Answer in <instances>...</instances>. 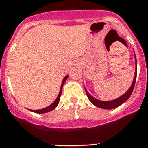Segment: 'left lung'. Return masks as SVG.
Returning <instances> with one entry per match:
<instances>
[{"instance_id":"obj_1","label":"left lung","mask_w":148,"mask_h":148,"mask_svg":"<svg viewBox=\"0 0 148 148\" xmlns=\"http://www.w3.org/2000/svg\"><path fill=\"white\" fill-rule=\"evenodd\" d=\"M136 77H137V60H136V71H135V75H134V81L133 82H132V84H131V88H129V90H127L124 95H123L122 96L118 97V98L115 99V100H114V101H99V100H97V99L92 97V96H91V95H90L85 89L86 94H87V96H88V99L90 100V102H91L94 105L97 106V107H98V108H103V109H113V108H117V107L120 106L123 103H124L127 100H128V98L131 95L132 92H133L134 88V85H135Z\"/></svg>"}]
</instances>
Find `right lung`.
<instances>
[{"mask_svg": "<svg viewBox=\"0 0 148 148\" xmlns=\"http://www.w3.org/2000/svg\"><path fill=\"white\" fill-rule=\"evenodd\" d=\"M67 76H65V77L64 78L62 81V84H61V86H60V92H59V95L57 97L56 100L53 102V103H51V105L47 107V108H43V109H40V110H30L31 111H33L34 113H37V114H44V113H47V112H49V111H51V110H53L54 108L58 106V103H59V100H60V95H61V92H62V88H63V85H64V82L66 81L67 78Z\"/></svg>", "mask_w": 148, "mask_h": 148, "instance_id": "add662e5", "label": "right lung"}]
</instances>
